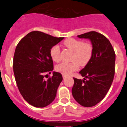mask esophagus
Wrapping results in <instances>:
<instances>
[{"label":"esophagus","mask_w":127,"mask_h":127,"mask_svg":"<svg viewBox=\"0 0 127 127\" xmlns=\"http://www.w3.org/2000/svg\"><path fill=\"white\" fill-rule=\"evenodd\" d=\"M62 77H63V78H64V79H65V78H66V77H67V76H66V75H64V74H63L62 75Z\"/></svg>","instance_id":"obj_1"}]
</instances>
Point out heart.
Listing matches in <instances>:
<instances>
[{"instance_id": "heart-1", "label": "heart", "mask_w": 127, "mask_h": 127, "mask_svg": "<svg viewBox=\"0 0 127 127\" xmlns=\"http://www.w3.org/2000/svg\"><path fill=\"white\" fill-rule=\"evenodd\" d=\"M64 44L73 51L71 56V62H63L55 67L57 71L64 75H69L79 69V65L84 67L90 61L93 55V46L89 42H84L79 39L69 38L66 39ZM50 55L53 61L58 62L60 60V48L58 45H54L50 50Z\"/></svg>"}]
</instances>
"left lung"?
Instances as JSON below:
<instances>
[{
  "mask_svg": "<svg viewBox=\"0 0 127 127\" xmlns=\"http://www.w3.org/2000/svg\"><path fill=\"white\" fill-rule=\"evenodd\" d=\"M89 39L93 46L90 61L79 73L84 79L73 77L74 98L84 107H92L105 97L113 81L116 55L111 44L104 35L95 31L77 35Z\"/></svg>",
  "mask_w": 127,
  "mask_h": 127,
  "instance_id": "1",
  "label": "left lung"
}]
</instances>
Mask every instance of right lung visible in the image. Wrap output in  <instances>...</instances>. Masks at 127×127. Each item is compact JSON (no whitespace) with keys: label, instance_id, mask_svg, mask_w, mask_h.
Returning <instances> with one entry per match:
<instances>
[{"label":"right lung","instance_id":"obj_1","mask_svg":"<svg viewBox=\"0 0 127 127\" xmlns=\"http://www.w3.org/2000/svg\"><path fill=\"white\" fill-rule=\"evenodd\" d=\"M63 39L33 31L22 38L16 46L13 58L16 82L23 98L34 107H46L55 98L62 76L53 72L48 80L44 77L53 70L50 49Z\"/></svg>","mask_w":127,"mask_h":127}]
</instances>
